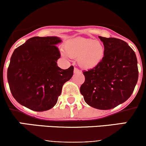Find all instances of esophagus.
Wrapping results in <instances>:
<instances>
[{
    "mask_svg": "<svg viewBox=\"0 0 146 146\" xmlns=\"http://www.w3.org/2000/svg\"><path fill=\"white\" fill-rule=\"evenodd\" d=\"M80 73V70L77 68H74V73Z\"/></svg>",
    "mask_w": 146,
    "mask_h": 146,
    "instance_id": "obj_1",
    "label": "esophagus"
}]
</instances>
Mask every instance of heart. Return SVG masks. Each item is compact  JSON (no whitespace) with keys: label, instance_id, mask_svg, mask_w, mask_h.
Returning a JSON list of instances; mask_svg holds the SVG:
<instances>
[{"label":"heart","instance_id":"1","mask_svg":"<svg viewBox=\"0 0 146 146\" xmlns=\"http://www.w3.org/2000/svg\"><path fill=\"white\" fill-rule=\"evenodd\" d=\"M65 51H61L64 58H77L78 64L85 69H92L102 61L105 54L103 44L100 41L88 38L70 39L65 44Z\"/></svg>","mask_w":146,"mask_h":146}]
</instances>
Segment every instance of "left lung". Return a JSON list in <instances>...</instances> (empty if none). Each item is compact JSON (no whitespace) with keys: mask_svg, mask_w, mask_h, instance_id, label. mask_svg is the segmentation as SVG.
Listing matches in <instances>:
<instances>
[{"mask_svg":"<svg viewBox=\"0 0 146 146\" xmlns=\"http://www.w3.org/2000/svg\"><path fill=\"white\" fill-rule=\"evenodd\" d=\"M105 54L94 68L83 71L85 80L80 90L85 102L98 110L114 108L133 93L138 78L135 52L126 42L99 36Z\"/></svg>","mask_w":146,"mask_h":146,"instance_id":"obj_1","label":"left lung"}]
</instances>
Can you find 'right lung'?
I'll return each mask as SVG.
<instances>
[{
    "instance_id": "1",
    "label": "right lung",
    "mask_w": 146,
    "mask_h": 146,
    "mask_svg": "<svg viewBox=\"0 0 146 146\" xmlns=\"http://www.w3.org/2000/svg\"><path fill=\"white\" fill-rule=\"evenodd\" d=\"M58 36H34L14 50L7 78L12 95L21 105L36 111L56 104L64 84L73 75V66L64 70L57 65Z\"/></svg>"
}]
</instances>
